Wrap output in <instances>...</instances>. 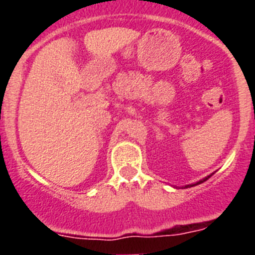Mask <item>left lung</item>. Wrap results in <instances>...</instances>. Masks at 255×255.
<instances>
[{
	"label": "left lung",
	"instance_id": "8db88e82",
	"mask_svg": "<svg viewBox=\"0 0 255 255\" xmlns=\"http://www.w3.org/2000/svg\"><path fill=\"white\" fill-rule=\"evenodd\" d=\"M209 177H211V176L206 177V179H203V180H200V181H199V182H197V184H193V185H188V186H194V185H198V184H202V182H204V181H206V180H208ZM188 186H186V188H188Z\"/></svg>",
	"mask_w": 255,
	"mask_h": 255
}]
</instances>
